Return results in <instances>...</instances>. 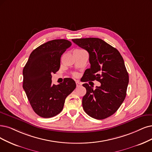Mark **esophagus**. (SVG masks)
<instances>
[{
  "instance_id": "obj_1",
  "label": "esophagus",
  "mask_w": 152,
  "mask_h": 152,
  "mask_svg": "<svg viewBox=\"0 0 152 152\" xmlns=\"http://www.w3.org/2000/svg\"><path fill=\"white\" fill-rule=\"evenodd\" d=\"M76 87L77 88H79V87H80L81 86V83L77 81V82H76Z\"/></svg>"
}]
</instances>
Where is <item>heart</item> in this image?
<instances>
[{
	"label": "heart",
	"mask_w": 152,
	"mask_h": 152,
	"mask_svg": "<svg viewBox=\"0 0 152 152\" xmlns=\"http://www.w3.org/2000/svg\"><path fill=\"white\" fill-rule=\"evenodd\" d=\"M76 50H81V49H76Z\"/></svg>",
	"instance_id": "1"
}]
</instances>
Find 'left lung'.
<instances>
[{
	"mask_svg": "<svg viewBox=\"0 0 152 152\" xmlns=\"http://www.w3.org/2000/svg\"><path fill=\"white\" fill-rule=\"evenodd\" d=\"M78 46L89 53L90 68L84 73V82L96 80L100 86L93 89L88 83L82 104L86 113L93 118L105 119L120 108L124 101L128 84V73L120 52L99 38L72 39Z\"/></svg>",
	"mask_w": 152,
	"mask_h": 152,
	"instance_id": "obj_1",
	"label": "left lung"
}]
</instances>
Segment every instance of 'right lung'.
<instances>
[{
	"label": "right lung",
	"mask_w": 152,
	"mask_h": 152,
	"mask_svg": "<svg viewBox=\"0 0 152 152\" xmlns=\"http://www.w3.org/2000/svg\"><path fill=\"white\" fill-rule=\"evenodd\" d=\"M71 42L54 39L35 49L23 69V88L33 110L39 116L51 118L63 110L66 97L76 88L71 78L63 83L52 84V73L60 67L61 57Z\"/></svg>",
	"instance_id": "1"
}]
</instances>
